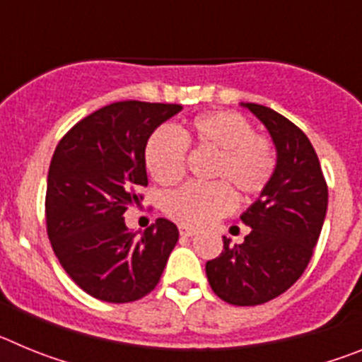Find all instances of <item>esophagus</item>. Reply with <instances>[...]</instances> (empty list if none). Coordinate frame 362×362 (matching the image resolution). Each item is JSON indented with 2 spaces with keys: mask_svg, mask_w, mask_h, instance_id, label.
Returning <instances> with one entry per match:
<instances>
[{
  "mask_svg": "<svg viewBox=\"0 0 362 362\" xmlns=\"http://www.w3.org/2000/svg\"><path fill=\"white\" fill-rule=\"evenodd\" d=\"M179 233H181V238H192V235H196L197 230L187 225H179Z\"/></svg>",
  "mask_w": 362,
  "mask_h": 362,
  "instance_id": "obj_1",
  "label": "esophagus"
}]
</instances>
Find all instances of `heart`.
<instances>
[{"mask_svg":"<svg viewBox=\"0 0 362 362\" xmlns=\"http://www.w3.org/2000/svg\"><path fill=\"white\" fill-rule=\"evenodd\" d=\"M188 145L216 152L210 165L212 183H188L165 197L166 216L187 226L210 225L235 206V194L254 197L263 194L277 170V150L270 137L255 134L243 114L214 110L188 121L181 134L159 127L148 136L143 150L145 166L153 181L170 187L187 172Z\"/></svg>","mask_w":362,"mask_h":362,"instance_id":"b5f03b06","label":"heart"}]
</instances>
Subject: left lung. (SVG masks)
<instances>
[{"label": "left lung", "mask_w": 362, "mask_h": 362, "mask_svg": "<svg viewBox=\"0 0 362 362\" xmlns=\"http://www.w3.org/2000/svg\"><path fill=\"white\" fill-rule=\"evenodd\" d=\"M263 121L277 148L272 183L241 216L250 226L243 245L223 238L219 257L206 263L214 293L228 305L255 306L276 299L303 276L328 209V185L306 134L279 112L245 103Z\"/></svg>", "instance_id": "obj_1"}]
</instances>
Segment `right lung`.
I'll return each mask as SVG.
<instances>
[{"instance_id":"1","label":"right lung","mask_w":362,"mask_h":362,"mask_svg":"<svg viewBox=\"0 0 362 362\" xmlns=\"http://www.w3.org/2000/svg\"><path fill=\"white\" fill-rule=\"evenodd\" d=\"M174 103L117 101L83 117L54 150L45 219L70 279L107 303H132L159 283L179 239L159 217L136 238L123 214L148 185L143 150L150 134L181 110Z\"/></svg>"}]
</instances>
